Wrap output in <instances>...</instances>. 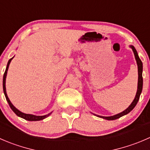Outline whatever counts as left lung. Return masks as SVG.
Instances as JSON below:
<instances>
[{
	"instance_id": "left-lung-1",
	"label": "left lung",
	"mask_w": 150,
	"mask_h": 150,
	"mask_svg": "<svg viewBox=\"0 0 150 150\" xmlns=\"http://www.w3.org/2000/svg\"><path fill=\"white\" fill-rule=\"evenodd\" d=\"M130 48L133 50V53H134L135 56V59H136V63H137V66H138V74H139V79H138V88H137V91H136V97H135L134 100L132 102L131 104L129 105V107L127 108V109H125V110H123L122 112L120 113V114H117L116 115L114 116H110V117H103V116H99V115H96V114H94V115H96L97 117H100V118H103L104 120H117V119L120 118V117H123V116L126 115L128 113H130L132 110L135 108V106L137 104L138 101L139 100V97H140L141 94H142V88H143V78H142V72H143V64H142V61L141 59H139V56L138 55L137 51H136V48L134 47V46L133 45H130Z\"/></svg>"
}]
</instances>
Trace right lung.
<instances>
[{"label": "right lung", "instance_id": "add662e5", "mask_svg": "<svg viewBox=\"0 0 150 150\" xmlns=\"http://www.w3.org/2000/svg\"><path fill=\"white\" fill-rule=\"evenodd\" d=\"M13 58H11V59H10L9 60H8V63H7L6 68V71H5V72H4V78H3V88H4V94H5L6 99V100H7V102H8V105H9L10 108H11V110H12L15 113L16 115L18 116L19 117H21V118L24 119V120H28V121H40V120H44V119L47 118V117H49V116L52 114V112L51 113H50V114H46V115H44V116H36V115H33V114H25V113H23V112H21L20 110H19L17 108H16L13 105L12 103H11V101H10L9 99H8V96H7V94H6V78L7 71H8V66H9L10 62H11V61L12 60Z\"/></svg>", "mask_w": 150, "mask_h": 150}]
</instances>
